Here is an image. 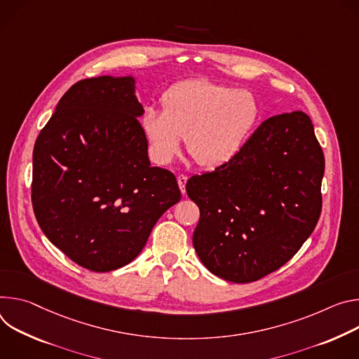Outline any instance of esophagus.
Returning a JSON list of instances; mask_svg holds the SVG:
<instances>
[{"label":"esophagus","mask_w":359,"mask_h":359,"mask_svg":"<svg viewBox=\"0 0 359 359\" xmlns=\"http://www.w3.org/2000/svg\"><path fill=\"white\" fill-rule=\"evenodd\" d=\"M177 181H178V187H180V189H181V192L184 194V192H185V184H187V181H188L187 175H178Z\"/></svg>","instance_id":"34e87169"}]
</instances>
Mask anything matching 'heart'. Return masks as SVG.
<instances>
[{
	"mask_svg": "<svg viewBox=\"0 0 359 359\" xmlns=\"http://www.w3.org/2000/svg\"><path fill=\"white\" fill-rule=\"evenodd\" d=\"M163 111L148 107L141 127L158 163L168 164L185 138L198 165L217 168L241 151L259 116L257 98L207 78L187 79L168 88Z\"/></svg>",
	"mask_w": 359,
	"mask_h": 359,
	"instance_id": "heart-1",
	"label": "heart"
}]
</instances>
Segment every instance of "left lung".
Listing matches in <instances>:
<instances>
[{
  "label": "left lung",
  "instance_id": "8db88e82",
  "mask_svg": "<svg viewBox=\"0 0 359 359\" xmlns=\"http://www.w3.org/2000/svg\"><path fill=\"white\" fill-rule=\"evenodd\" d=\"M324 170L305 112L265 119L229 163L187 182L200 208L192 243L201 262L235 284L281 268L320 219Z\"/></svg>",
  "mask_w": 359,
  "mask_h": 359
}]
</instances>
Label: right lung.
Listing matches in <instances>:
<instances>
[{
  "label": "right lung",
  "mask_w": 359,
  "mask_h": 359,
  "mask_svg": "<svg viewBox=\"0 0 359 359\" xmlns=\"http://www.w3.org/2000/svg\"><path fill=\"white\" fill-rule=\"evenodd\" d=\"M133 76L75 83L36 137L31 200L48 240L94 272L130 264L168 208L175 175L151 167Z\"/></svg>",
  "instance_id": "obj_1"
}]
</instances>
